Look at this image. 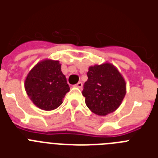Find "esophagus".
Wrapping results in <instances>:
<instances>
[{
    "instance_id": "1",
    "label": "esophagus",
    "mask_w": 158,
    "mask_h": 158,
    "mask_svg": "<svg viewBox=\"0 0 158 158\" xmlns=\"http://www.w3.org/2000/svg\"><path fill=\"white\" fill-rule=\"evenodd\" d=\"M74 87H76V88H79V89H81L82 87H83V84H82V82H79V83H77Z\"/></svg>"
}]
</instances>
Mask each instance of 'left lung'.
Returning a JSON list of instances; mask_svg holds the SVG:
<instances>
[{
	"instance_id": "8db88e82",
	"label": "left lung",
	"mask_w": 158,
	"mask_h": 158,
	"mask_svg": "<svg viewBox=\"0 0 158 158\" xmlns=\"http://www.w3.org/2000/svg\"><path fill=\"white\" fill-rule=\"evenodd\" d=\"M83 96L87 106L98 115L115 111L126 94V84L113 64L104 63L90 66L87 73Z\"/></svg>"
}]
</instances>
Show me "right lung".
<instances>
[{
    "mask_svg": "<svg viewBox=\"0 0 158 158\" xmlns=\"http://www.w3.org/2000/svg\"><path fill=\"white\" fill-rule=\"evenodd\" d=\"M60 66L59 60H44L38 62L26 77V93L42 110H52L58 107L69 91Z\"/></svg>",
    "mask_w": 158,
    "mask_h": 158,
    "instance_id": "right-lung-1",
    "label": "right lung"
}]
</instances>
